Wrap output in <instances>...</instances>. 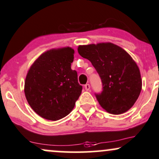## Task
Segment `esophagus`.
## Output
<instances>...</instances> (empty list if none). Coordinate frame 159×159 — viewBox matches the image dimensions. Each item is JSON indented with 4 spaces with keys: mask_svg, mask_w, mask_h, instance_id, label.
<instances>
[{
    "mask_svg": "<svg viewBox=\"0 0 159 159\" xmlns=\"http://www.w3.org/2000/svg\"><path fill=\"white\" fill-rule=\"evenodd\" d=\"M84 88L86 90H89V89H90V85H89V84H87L84 85Z\"/></svg>",
    "mask_w": 159,
    "mask_h": 159,
    "instance_id": "obj_1",
    "label": "esophagus"
}]
</instances>
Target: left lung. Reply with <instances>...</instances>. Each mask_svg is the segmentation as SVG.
<instances>
[{
    "label": "left lung",
    "instance_id": "obj_1",
    "mask_svg": "<svg viewBox=\"0 0 159 159\" xmlns=\"http://www.w3.org/2000/svg\"><path fill=\"white\" fill-rule=\"evenodd\" d=\"M78 52L90 61L101 77L103 90L95 96L101 107L114 115L129 110L142 87L140 70L133 58L110 42L80 45Z\"/></svg>",
    "mask_w": 159,
    "mask_h": 159
}]
</instances>
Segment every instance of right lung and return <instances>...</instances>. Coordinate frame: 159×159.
Wrapping results in <instances>:
<instances>
[{"instance_id":"1","label":"right lung","mask_w":159,"mask_h":159,"mask_svg":"<svg viewBox=\"0 0 159 159\" xmlns=\"http://www.w3.org/2000/svg\"><path fill=\"white\" fill-rule=\"evenodd\" d=\"M74 53L70 47L49 49L34 61L27 72L25 96L32 110L45 119L64 118L81 95L77 72L71 69Z\"/></svg>"}]
</instances>
